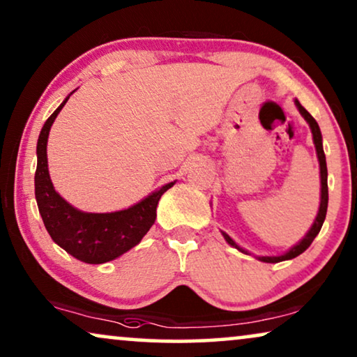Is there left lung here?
I'll return each mask as SVG.
<instances>
[{"mask_svg":"<svg viewBox=\"0 0 357 357\" xmlns=\"http://www.w3.org/2000/svg\"><path fill=\"white\" fill-rule=\"evenodd\" d=\"M294 104L297 107V110H299V114L304 116V120L309 123L310 126V131H312V139H314V144H315V151H317V158H319V165H320V206H319V213H317V216L314 219V224H312V227L307 231V234L304 237L301 238L299 242L296 243L294 247H291L289 250L281 253V255H273V257H255L257 260H260L263 263H280V261H284V260H292V258L299 257L302 252H305L307 248L310 247V243L314 242V238L319 236L321 226H324V221H325V216H326V208H328V170H326V159H325V153H324V143H321V133H320V126L317 123L314 116H312L309 112H307L304 107L299 104V100H294ZM222 237L226 238V242L229 245L237 248L238 252L245 253V255H252L250 252L245 250V248H242L238 243H236L232 237H229V234H226L224 231H221Z\"/></svg>","mask_w":357,"mask_h":357,"instance_id":"left-lung-1","label":"left lung"}]
</instances>
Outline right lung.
<instances>
[{
  "mask_svg": "<svg viewBox=\"0 0 357 357\" xmlns=\"http://www.w3.org/2000/svg\"><path fill=\"white\" fill-rule=\"evenodd\" d=\"M70 96L48 116L38 135L36 199L38 213L52 241L77 260L89 265H100L115 260L138 245L155 221V208L160 197L174 187L175 182L165 183L133 206L120 211L86 213L68 203L52 183L48 172L47 143L53 121Z\"/></svg>",
  "mask_w": 357,
  "mask_h": 357,
  "instance_id": "1",
  "label": "right lung"
}]
</instances>
